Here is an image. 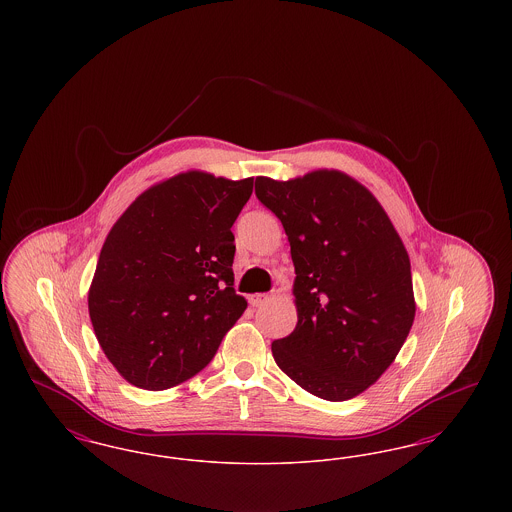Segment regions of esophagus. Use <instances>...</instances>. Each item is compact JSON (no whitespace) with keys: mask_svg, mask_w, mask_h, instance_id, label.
<instances>
[{"mask_svg":"<svg viewBox=\"0 0 512 512\" xmlns=\"http://www.w3.org/2000/svg\"><path fill=\"white\" fill-rule=\"evenodd\" d=\"M268 301H270L268 293H253V295H249V303L253 307H263V305H267Z\"/></svg>","mask_w":512,"mask_h":512,"instance_id":"34e87169","label":"esophagus"}]
</instances>
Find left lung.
Listing matches in <instances>:
<instances>
[{
  "mask_svg": "<svg viewBox=\"0 0 512 512\" xmlns=\"http://www.w3.org/2000/svg\"><path fill=\"white\" fill-rule=\"evenodd\" d=\"M255 194L286 230L297 324L272 355L297 386L326 401L368 390L413 326L411 261L380 201L345 172L257 176Z\"/></svg>",
  "mask_w": 512,
  "mask_h": 512,
  "instance_id": "obj_1",
  "label": "left lung"
}]
</instances>
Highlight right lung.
Masks as SVG:
<instances>
[{
	"label": "right lung",
	"mask_w": 512,
	"mask_h": 512,
	"mask_svg": "<svg viewBox=\"0 0 512 512\" xmlns=\"http://www.w3.org/2000/svg\"><path fill=\"white\" fill-rule=\"evenodd\" d=\"M251 192L253 178L180 172L138 195L109 230L88 309L128 384L159 391L186 382L242 317L230 228Z\"/></svg>",
	"instance_id": "add662e5"
}]
</instances>
